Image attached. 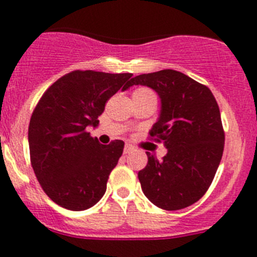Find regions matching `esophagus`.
I'll return each mask as SVG.
<instances>
[{"label": "esophagus", "instance_id": "1", "mask_svg": "<svg viewBox=\"0 0 257 257\" xmlns=\"http://www.w3.org/2000/svg\"><path fill=\"white\" fill-rule=\"evenodd\" d=\"M134 151V147L133 145H130V144H126L124 145V149H123V153L124 154H128V153H131V152Z\"/></svg>", "mask_w": 257, "mask_h": 257}]
</instances>
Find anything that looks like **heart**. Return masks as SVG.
<instances>
[{
	"label": "heart",
	"mask_w": 257,
	"mask_h": 257,
	"mask_svg": "<svg viewBox=\"0 0 257 257\" xmlns=\"http://www.w3.org/2000/svg\"><path fill=\"white\" fill-rule=\"evenodd\" d=\"M134 94H153V91H151L149 88L142 87V88H138V90H135V91H134Z\"/></svg>",
	"instance_id": "1"
}]
</instances>
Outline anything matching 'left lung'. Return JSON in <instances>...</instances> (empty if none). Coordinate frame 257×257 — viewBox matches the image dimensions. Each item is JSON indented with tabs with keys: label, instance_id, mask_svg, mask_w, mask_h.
<instances>
[{
	"label": "left lung",
	"instance_id": "1",
	"mask_svg": "<svg viewBox=\"0 0 257 257\" xmlns=\"http://www.w3.org/2000/svg\"><path fill=\"white\" fill-rule=\"evenodd\" d=\"M133 85L148 86L160 95L162 110L149 139L167 148L162 161L147 152L148 163L138 174L143 192L162 210L188 207L205 196L224 152L216 99L207 86L172 69L136 76Z\"/></svg>",
	"mask_w": 257,
	"mask_h": 257
}]
</instances>
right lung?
Masks as SVG:
<instances>
[{
	"label": "right lung",
	"instance_id": "obj_1",
	"mask_svg": "<svg viewBox=\"0 0 257 257\" xmlns=\"http://www.w3.org/2000/svg\"><path fill=\"white\" fill-rule=\"evenodd\" d=\"M131 73L73 70L41 96L28 128L29 154L41 188L60 207L83 211L100 201L124 143L103 145L86 128L106 101L131 86Z\"/></svg>",
	"mask_w": 257,
	"mask_h": 257
}]
</instances>
